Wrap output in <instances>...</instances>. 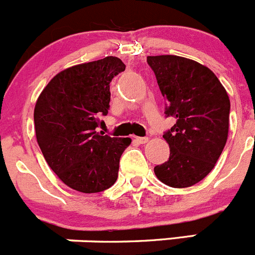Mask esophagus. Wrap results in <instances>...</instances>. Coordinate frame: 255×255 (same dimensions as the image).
I'll use <instances>...</instances> for the list:
<instances>
[{"label": "esophagus", "mask_w": 255, "mask_h": 255, "mask_svg": "<svg viewBox=\"0 0 255 255\" xmlns=\"http://www.w3.org/2000/svg\"><path fill=\"white\" fill-rule=\"evenodd\" d=\"M135 140H136L139 144H146L147 141H149V137H135Z\"/></svg>", "instance_id": "1"}]
</instances>
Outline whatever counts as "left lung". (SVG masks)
<instances>
[{
    "instance_id": "1",
    "label": "left lung",
    "mask_w": 255,
    "mask_h": 255,
    "mask_svg": "<svg viewBox=\"0 0 255 255\" xmlns=\"http://www.w3.org/2000/svg\"><path fill=\"white\" fill-rule=\"evenodd\" d=\"M156 76L166 116L176 123L162 135L170 147L168 161L154 168L171 188H188L205 178L219 159L229 131L230 101L214 72L175 55L147 56Z\"/></svg>"
}]
</instances>
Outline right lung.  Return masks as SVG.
I'll return each mask as SVG.
<instances>
[{"mask_svg": "<svg viewBox=\"0 0 255 255\" xmlns=\"http://www.w3.org/2000/svg\"><path fill=\"white\" fill-rule=\"evenodd\" d=\"M125 70L119 57L75 65L53 76L33 111L35 131L43 157L60 180L85 194L114 185L130 137L96 131L108 114L110 82Z\"/></svg>", "mask_w": 255, "mask_h": 255, "instance_id": "add662e5", "label": "right lung"}]
</instances>
